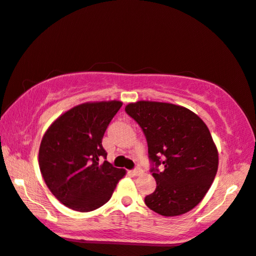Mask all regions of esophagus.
<instances>
[{
    "instance_id": "obj_1",
    "label": "esophagus",
    "mask_w": 256,
    "mask_h": 256,
    "mask_svg": "<svg viewBox=\"0 0 256 256\" xmlns=\"http://www.w3.org/2000/svg\"><path fill=\"white\" fill-rule=\"evenodd\" d=\"M132 174H134V176H138V174H140V173H142V170H140V168H136L135 170H132Z\"/></svg>"
}]
</instances>
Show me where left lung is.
<instances>
[{"label": "left lung", "instance_id": "left-lung-1", "mask_svg": "<svg viewBox=\"0 0 256 256\" xmlns=\"http://www.w3.org/2000/svg\"><path fill=\"white\" fill-rule=\"evenodd\" d=\"M146 135L151 172L157 182L146 196L148 208L172 217L195 208L212 184L218 151L206 124L186 107L168 102H137L126 106ZM160 164L162 172L158 168Z\"/></svg>", "mask_w": 256, "mask_h": 256}]
</instances>
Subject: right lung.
I'll return each instance as SVG.
<instances>
[{"mask_svg":"<svg viewBox=\"0 0 256 256\" xmlns=\"http://www.w3.org/2000/svg\"><path fill=\"white\" fill-rule=\"evenodd\" d=\"M118 100L85 102L58 116L44 135L39 168L55 198L68 208L88 212L105 204L126 171L106 159L102 140L121 108Z\"/></svg>","mask_w":256,"mask_h":256,"instance_id":"add662e5","label":"right lung"}]
</instances>
